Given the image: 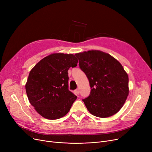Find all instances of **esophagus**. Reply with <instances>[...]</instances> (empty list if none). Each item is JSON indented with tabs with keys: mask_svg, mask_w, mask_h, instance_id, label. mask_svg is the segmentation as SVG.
Wrapping results in <instances>:
<instances>
[{
	"mask_svg": "<svg viewBox=\"0 0 152 152\" xmlns=\"http://www.w3.org/2000/svg\"><path fill=\"white\" fill-rule=\"evenodd\" d=\"M75 93L76 95H79V89H76L75 91Z\"/></svg>",
	"mask_w": 152,
	"mask_h": 152,
	"instance_id": "34e87169",
	"label": "esophagus"
}]
</instances>
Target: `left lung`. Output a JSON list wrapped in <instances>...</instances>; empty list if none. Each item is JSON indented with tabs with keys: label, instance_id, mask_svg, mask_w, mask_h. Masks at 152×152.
I'll list each match as a JSON object with an SVG mask.
<instances>
[{
	"label": "left lung",
	"instance_id": "obj_1",
	"mask_svg": "<svg viewBox=\"0 0 152 152\" xmlns=\"http://www.w3.org/2000/svg\"><path fill=\"white\" fill-rule=\"evenodd\" d=\"M75 55L91 87L89 96L83 100L87 109L99 118L118 113L129 95V77L121 64L100 50L84 51Z\"/></svg>",
	"mask_w": 152,
	"mask_h": 152
}]
</instances>
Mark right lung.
Returning <instances> with one entry per match:
<instances>
[{
	"label": "right lung",
	"instance_id": "add662e5",
	"mask_svg": "<svg viewBox=\"0 0 152 152\" xmlns=\"http://www.w3.org/2000/svg\"><path fill=\"white\" fill-rule=\"evenodd\" d=\"M73 54L52 53L30 71L25 85L28 100L37 112L48 119L65 116L77 97L68 90L70 67L77 66Z\"/></svg>",
	"mask_w": 152,
	"mask_h": 152
}]
</instances>
